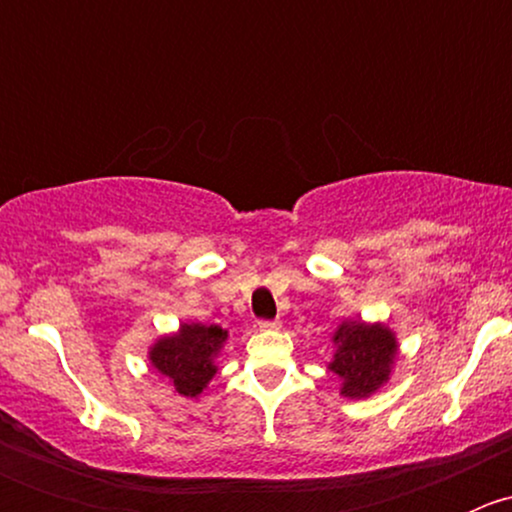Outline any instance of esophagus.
Instances as JSON below:
<instances>
[{
  "label": "esophagus",
  "mask_w": 512,
  "mask_h": 512,
  "mask_svg": "<svg viewBox=\"0 0 512 512\" xmlns=\"http://www.w3.org/2000/svg\"><path fill=\"white\" fill-rule=\"evenodd\" d=\"M257 327H260L262 332H272V329H280L282 322L280 319H262V322H257Z\"/></svg>",
  "instance_id": "1"
}]
</instances>
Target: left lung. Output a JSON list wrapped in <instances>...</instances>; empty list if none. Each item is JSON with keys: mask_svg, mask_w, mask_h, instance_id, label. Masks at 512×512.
I'll return each instance as SVG.
<instances>
[{"mask_svg": "<svg viewBox=\"0 0 512 512\" xmlns=\"http://www.w3.org/2000/svg\"><path fill=\"white\" fill-rule=\"evenodd\" d=\"M334 344L337 352L329 361V371H334L342 381V396L366 399L389 381L391 366L399 352V344L389 327L349 319L334 332Z\"/></svg>", "mask_w": 512, "mask_h": 512, "instance_id": "8db88e82", "label": "left lung"}]
</instances>
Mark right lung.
Instances as JSON below:
<instances>
[{
    "instance_id": "add662e5",
    "label": "right lung",
    "mask_w": 512,
    "mask_h": 512,
    "mask_svg": "<svg viewBox=\"0 0 512 512\" xmlns=\"http://www.w3.org/2000/svg\"><path fill=\"white\" fill-rule=\"evenodd\" d=\"M227 332L218 324H180L168 337H160L148 352L151 366L173 384L175 394L198 399L213 379Z\"/></svg>"
}]
</instances>
